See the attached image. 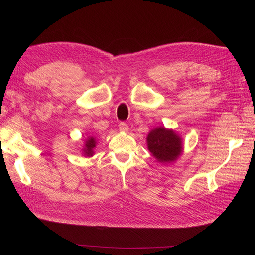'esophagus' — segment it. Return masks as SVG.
I'll return each instance as SVG.
<instances>
[{
    "label": "esophagus",
    "instance_id": "obj_1",
    "mask_svg": "<svg viewBox=\"0 0 255 255\" xmlns=\"http://www.w3.org/2000/svg\"><path fill=\"white\" fill-rule=\"evenodd\" d=\"M118 127H119V129L121 130V132H128V126L126 122H120Z\"/></svg>",
    "mask_w": 255,
    "mask_h": 255
}]
</instances>
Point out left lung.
<instances>
[{"label": "left lung", "instance_id": "obj_1", "mask_svg": "<svg viewBox=\"0 0 255 255\" xmlns=\"http://www.w3.org/2000/svg\"><path fill=\"white\" fill-rule=\"evenodd\" d=\"M148 149L159 163H173L183 152L182 138L173 129L158 127L146 137Z\"/></svg>", "mask_w": 255, "mask_h": 255}]
</instances>
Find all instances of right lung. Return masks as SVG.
<instances>
[{
	"label": "right lung",
	"instance_id": "1",
	"mask_svg": "<svg viewBox=\"0 0 255 255\" xmlns=\"http://www.w3.org/2000/svg\"><path fill=\"white\" fill-rule=\"evenodd\" d=\"M96 144H97L96 138L88 137L86 142H85L84 148H83L84 155L88 156V157H91L92 155H94V149L96 148Z\"/></svg>",
	"mask_w": 255,
	"mask_h": 255
}]
</instances>
